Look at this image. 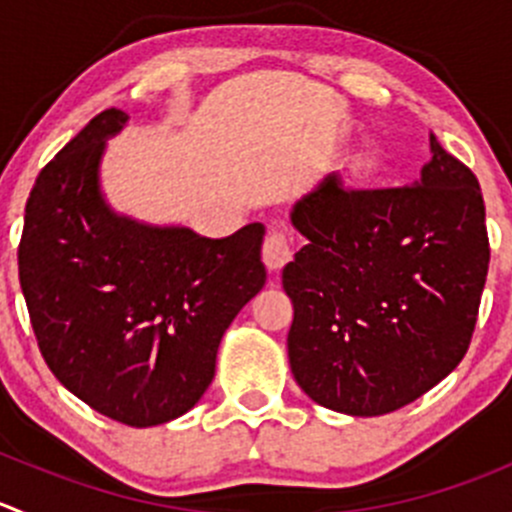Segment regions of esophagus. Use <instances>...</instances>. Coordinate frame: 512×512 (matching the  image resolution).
Wrapping results in <instances>:
<instances>
[{"instance_id": "esophagus-1", "label": "esophagus", "mask_w": 512, "mask_h": 512, "mask_svg": "<svg viewBox=\"0 0 512 512\" xmlns=\"http://www.w3.org/2000/svg\"><path fill=\"white\" fill-rule=\"evenodd\" d=\"M262 260H265L267 270L277 272L292 260V240L285 230H272L265 237V245H262Z\"/></svg>"}]
</instances>
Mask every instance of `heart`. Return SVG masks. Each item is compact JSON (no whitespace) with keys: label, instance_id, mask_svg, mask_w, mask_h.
Instances as JSON below:
<instances>
[{"label":"heart","instance_id":"1","mask_svg":"<svg viewBox=\"0 0 512 512\" xmlns=\"http://www.w3.org/2000/svg\"><path fill=\"white\" fill-rule=\"evenodd\" d=\"M365 165H367V162H365Z\"/></svg>","mask_w":512,"mask_h":512}]
</instances>
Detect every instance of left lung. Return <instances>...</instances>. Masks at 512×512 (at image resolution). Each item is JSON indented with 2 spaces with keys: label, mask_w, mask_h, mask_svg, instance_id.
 <instances>
[{
  "label": "left lung",
  "mask_w": 512,
  "mask_h": 512,
  "mask_svg": "<svg viewBox=\"0 0 512 512\" xmlns=\"http://www.w3.org/2000/svg\"><path fill=\"white\" fill-rule=\"evenodd\" d=\"M430 155L405 187L352 190L327 175L292 205L307 245L282 270L287 357L322 408L393 413L468 352L490 262L485 202L433 132Z\"/></svg>",
  "instance_id": "1"
}]
</instances>
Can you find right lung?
Listing matches in <instances>:
<instances>
[{"instance_id":"add662e5","label":"right lung","mask_w":512,"mask_h":512,"mask_svg":"<svg viewBox=\"0 0 512 512\" xmlns=\"http://www.w3.org/2000/svg\"><path fill=\"white\" fill-rule=\"evenodd\" d=\"M127 122L122 109H104L39 172L19 282L64 388L117 423L152 428L210 388L222 335L265 287V225L215 240L114 210L102 157Z\"/></svg>"}]
</instances>
